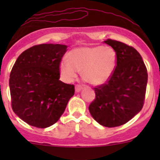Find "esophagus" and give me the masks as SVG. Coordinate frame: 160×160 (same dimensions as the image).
<instances>
[{"label":"esophagus","mask_w":160,"mask_h":160,"mask_svg":"<svg viewBox=\"0 0 160 160\" xmlns=\"http://www.w3.org/2000/svg\"><path fill=\"white\" fill-rule=\"evenodd\" d=\"M81 89H82L81 86L76 85V86H75V91H76V92H80L81 91Z\"/></svg>","instance_id":"1"}]
</instances>
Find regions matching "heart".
<instances>
[{
    "label": "heart",
    "instance_id": "heart-1",
    "mask_svg": "<svg viewBox=\"0 0 160 160\" xmlns=\"http://www.w3.org/2000/svg\"><path fill=\"white\" fill-rule=\"evenodd\" d=\"M117 65V53L110 47H78L68 53V60L60 63V72L67 82L78 77L79 71L95 86L108 81Z\"/></svg>",
    "mask_w": 160,
    "mask_h": 160
}]
</instances>
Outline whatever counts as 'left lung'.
<instances>
[{
  "instance_id": "obj_1",
  "label": "left lung",
  "mask_w": 160,
  "mask_h": 160,
  "mask_svg": "<svg viewBox=\"0 0 160 160\" xmlns=\"http://www.w3.org/2000/svg\"><path fill=\"white\" fill-rule=\"evenodd\" d=\"M117 53V65L106 83L94 88L95 98L89 106L92 117L106 127L122 126L142 109L148 84V71L135 48L108 39Z\"/></svg>"
}]
</instances>
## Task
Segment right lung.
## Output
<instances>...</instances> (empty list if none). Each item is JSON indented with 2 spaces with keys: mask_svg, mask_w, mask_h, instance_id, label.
Instances as JSON below:
<instances>
[{
  "mask_svg": "<svg viewBox=\"0 0 160 160\" xmlns=\"http://www.w3.org/2000/svg\"><path fill=\"white\" fill-rule=\"evenodd\" d=\"M62 44L36 45L18 57L10 72L12 111L37 128H47L59 120L74 86L59 80V65L67 51Z\"/></svg>",
  "mask_w": 160,
  "mask_h": 160,
  "instance_id": "1",
  "label": "right lung"
}]
</instances>
